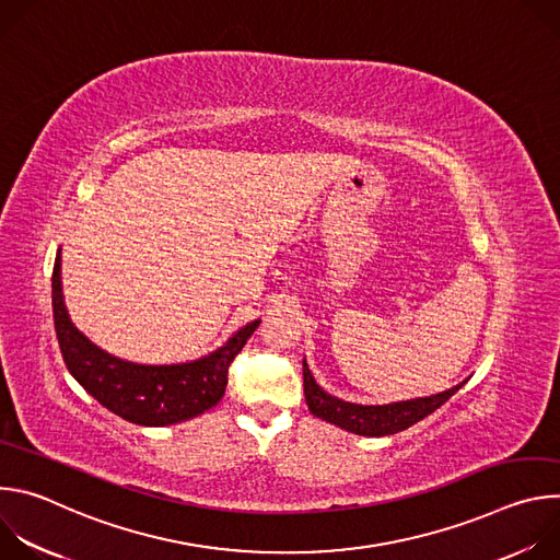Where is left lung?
Here are the masks:
<instances>
[{
  "label": "left lung",
  "instance_id": "1",
  "mask_svg": "<svg viewBox=\"0 0 560 560\" xmlns=\"http://www.w3.org/2000/svg\"><path fill=\"white\" fill-rule=\"evenodd\" d=\"M463 385L465 381L445 392L410 398V401H398L387 406H359V404L341 401V398L318 387L307 363L303 361V392H305V404L310 412L318 419L335 423L361 436H387V434L408 430L410 425L419 423L421 419L439 410Z\"/></svg>",
  "mask_w": 560,
  "mask_h": 560
}]
</instances>
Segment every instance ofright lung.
<instances>
[{
  "mask_svg": "<svg viewBox=\"0 0 560 560\" xmlns=\"http://www.w3.org/2000/svg\"><path fill=\"white\" fill-rule=\"evenodd\" d=\"M52 316L68 372L113 415L148 428L188 421L214 408L228 385V368L259 328V318L219 350L190 363L141 365L97 348L70 322L61 292V250L52 268Z\"/></svg>",
  "mask_w": 560,
  "mask_h": 560,
  "instance_id": "1",
  "label": "right lung"
}]
</instances>
